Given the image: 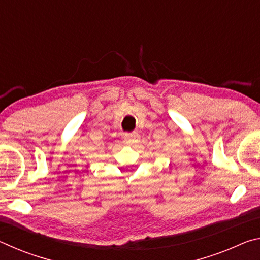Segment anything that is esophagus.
<instances>
[{
    "instance_id": "1",
    "label": "esophagus",
    "mask_w": 260,
    "mask_h": 260,
    "mask_svg": "<svg viewBox=\"0 0 260 260\" xmlns=\"http://www.w3.org/2000/svg\"><path fill=\"white\" fill-rule=\"evenodd\" d=\"M139 141V134L138 133H129L126 134V142L129 144H135Z\"/></svg>"
}]
</instances>
